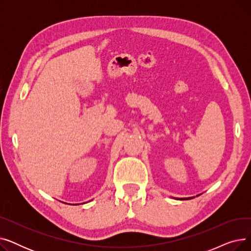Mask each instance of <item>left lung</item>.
Returning a JSON list of instances; mask_svg holds the SVG:
<instances>
[{"label":"left lung","mask_w":251,"mask_h":251,"mask_svg":"<svg viewBox=\"0 0 251 251\" xmlns=\"http://www.w3.org/2000/svg\"><path fill=\"white\" fill-rule=\"evenodd\" d=\"M197 196V195H196ZM175 199H176V197H175ZM192 199H194V196H191V197H179V199H178V197H177V199L176 200H192Z\"/></svg>","instance_id":"obj_1"}]
</instances>
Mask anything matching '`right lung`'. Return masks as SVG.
I'll return each mask as SVG.
<instances>
[{
	"instance_id": "right-lung-1",
	"label": "right lung",
	"mask_w": 251,
	"mask_h": 251,
	"mask_svg": "<svg viewBox=\"0 0 251 251\" xmlns=\"http://www.w3.org/2000/svg\"><path fill=\"white\" fill-rule=\"evenodd\" d=\"M64 203H65V202H64Z\"/></svg>"
}]
</instances>
